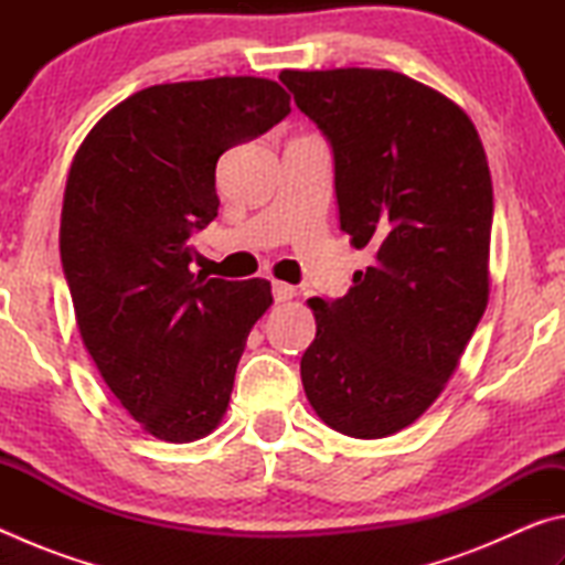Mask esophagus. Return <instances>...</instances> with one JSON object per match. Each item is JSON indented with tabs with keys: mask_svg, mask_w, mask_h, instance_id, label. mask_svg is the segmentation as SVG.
I'll return each instance as SVG.
<instances>
[{
	"mask_svg": "<svg viewBox=\"0 0 565 565\" xmlns=\"http://www.w3.org/2000/svg\"><path fill=\"white\" fill-rule=\"evenodd\" d=\"M271 294H274V301H289V299H294L296 296V289L291 284H286V281H271Z\"/></svg>",
	"mask_w": 565,
	"mask_h": 565,
	"instance_id": "1",
	"label": "esophagus"
}]
</instances>
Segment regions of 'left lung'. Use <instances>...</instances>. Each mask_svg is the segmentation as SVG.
Wrapping results in <instances>:
<instances>
[{
    "label": "left lung",
    "mask_w": 565,
    "mask_h": 565,
    "mask_svg": "<svg viewBox=\"0 0 565 565\" xmlns=\"http://www.w3.org/2000/svg\"><path fill=\"white\" fill-rule=\"evenodd\" d=\"M279 79L329 141L341 232L376 252L347 296L309 301L301 384L333 431L384 438L434 404L489 303V161L463 109L406 74Z\"/></svg>",
    "instance_id": "1"
}]
</instances>
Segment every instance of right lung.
I'll use <instances>...</instances> for the list:
<instances>
[{
	"label": "right lung",
	"instance_id": "obj_1",
	"mask_svg": "<svg viewBox=\"0 0 565 565\" xmlns=\"http://www.w3.org/2000/svg\"><path fill=\"white\" fill-rule=\"evenodd\" d=\"M256 76L157 84L114 107L72 161L62 269L76 327L121 406L164 441L222 420L266 279L194 276L191 236L218 212L216 161L289 117Z\"/></svg>",
	"mask_w": 565,
	"mask_h": 565
}]
</instances>
